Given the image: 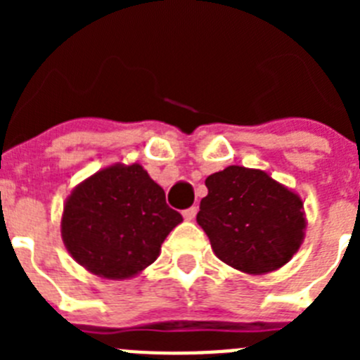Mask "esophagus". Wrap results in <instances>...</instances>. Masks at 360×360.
<instances>
[{
	"label": "esophagus",
	"instance_id": "1",
	"mask_svg": "<svg viewBox=\"0 0 360 360\" xmlns=\"http://www.w3.org/2000/svg\"><path fill=\"white\" fill-rule=\"evenodd\" d=\"M196 212H198V207H196V205H193V207L186 209V211H184L182 214H184V218H186V219H195Z\"/></svg>",
	"mask_w": 360,
	"mask_h": 360
}]
</instances>
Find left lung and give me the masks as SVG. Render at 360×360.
<instances>
[{
	"label": "left lung",
	"mask_w": 360,
	"mask_h": 360,
	"mask_svg": "<svg viewBox=\"0 0 360 360\" xmlns=\"http://www.w3.org/2000/svg\"><path fill=\"white\" fill-rule=\"evenodd\" d=\"M196 221L216 256L245 274L281 269L304 240L303 200L262 169L229 165L205 180Z\"/></svg>",
	"instance_id": "1"
}]
</instances>
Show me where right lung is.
Returning <instances> with one entry per match:
<instances>
[{
    "mask_svg": "<svg viewBox=\"0 0 360 360\" xmlns=\"http://www.w3.org/2000/svg\"><path fill=\"white\" fill-rule=\"evenodd\" d=\"M182 214L141 164H113L75 186L66 198L61 236L70 256L104 279L141 274L160 254Z\"/></svg>",
    "mask_w": 360,
    "mask_h": 360,
    "instance_id": "1",
    "label": "right lung"
}]
</instances>
